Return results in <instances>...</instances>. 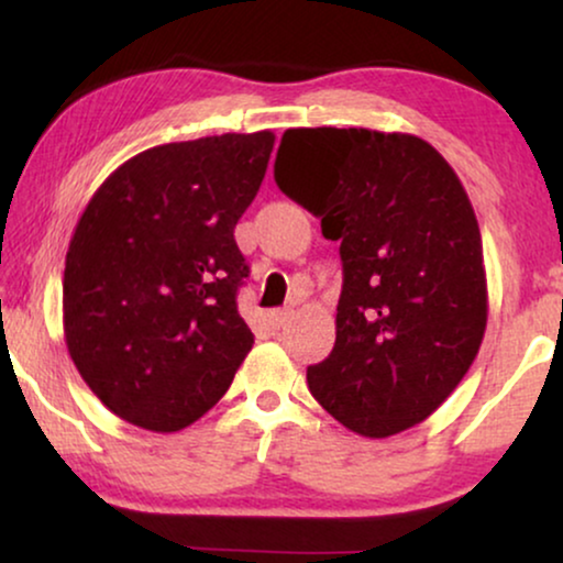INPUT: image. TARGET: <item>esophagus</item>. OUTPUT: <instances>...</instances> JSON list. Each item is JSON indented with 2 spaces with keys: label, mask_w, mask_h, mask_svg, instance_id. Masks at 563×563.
Returning <instances> with one entry per match:
<instances>
[{
  "label": "esophagus",
  "mask_w": 563,
  "mask_h": 563,
  "mask_svg": "<svg viewBox=\"0 0 563 563\" xmlns=\"http://www.w3.org/2000/svg\"><path fill=\"white\" fill-rule=\"evenodd\" d=\"M291 318V310H274L268 312V322H272L274 328H284Z\"/></svg>",
  "instance_id": "34e87169"
}]
</instances>
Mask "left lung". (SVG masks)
Returning <instances> with one entry per match:
<instances>
[{
  "label": "left lung",
  "instance_id": "obj_1",
  "mask_svg": "<svg viewBox=\"0 0 563 563\" xmlns=\"http://www.w3.org/2000/svg\"><path fill=\"white\" fill-rule=\"evenodd\" d=\"M274 179L341 241L335 345L307 368L312 397L366 438L418 426L464 379L487 328L479 222L456 172L407 133L295 128Z\"/></svg>",
  "mask_w": 563,
  "mask_h": 563
}]
</instances>
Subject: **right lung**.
Listing matches in <instances>:
<instances>
[{
    "label": "right lung",
    "instance_id": "right-lung-1",
    "mask_svg": "<svg viewBox=\"0 0 563 563\" xmlns=\"http://www.w3.org/2000/svg\"><path fill=\"white\" fill-rule=\"evenodd\" d=\"M274 133H225L137 153L74 230L64 333L81 379L118 418L174 433L225 395L253 333L233 230L264 181Z\"/></svg>",
    "mask_w": 563,
    "mask_h": 563
}]
</instances>
